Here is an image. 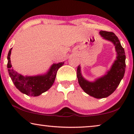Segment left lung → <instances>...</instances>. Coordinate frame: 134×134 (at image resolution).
I'll return each mask as SVG.
<instances>
[{
	"mask_svg": "<svg viewBox=\"0 0 134 134\" xmlns=\"http://www.w3.org/2000/svg\"><path fill=\"white\" fill-rule=\"evenodd\" d=\"M99 34L104 39L110 41L115 45L117 53L116 60L105 76L93 82L84 79L81 75L80 65L77 70V76L80 87L86 93L97 99L106 97L114 92L124 77L126 67L124 49L116 35L112 32L104 31H100Z\"/></svg>",
	"mask_w": 134,
	"mask_h": 134,
	"instance_id": "8db88e82",
	"label": "left lung"
}]
</instances>
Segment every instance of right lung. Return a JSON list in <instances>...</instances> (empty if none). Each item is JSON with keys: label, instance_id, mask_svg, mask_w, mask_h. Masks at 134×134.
Masks as SVG:
<instances>
[{"label": "right lung", "instance_id": "1", "mask_svg": "<svg viewBox=\"0 0 134 134\" xmlns=\"http://www.w3.org/2000/svg\"><path fill=\"white\" fill-rule=\"evenodd\" d=\"M12 48L8 55V64L9 74L16 87L28 96H38L42 93L47 91L55 81L58 69L64 64V62L53 64L46 74L35 76H24L18 73L12 68L10 62V54Z\"/></svg>", "mask_w": 134, "mask_h": 134}]
</instances>
